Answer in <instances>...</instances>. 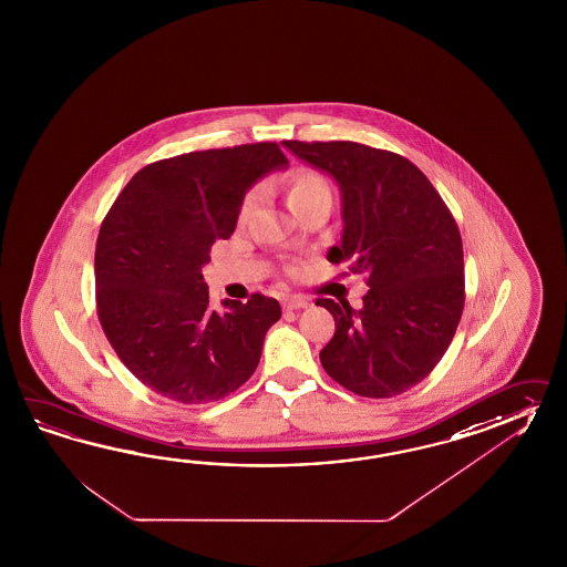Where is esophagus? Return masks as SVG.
<instances>
[{"label": "esophagus", "instance_id": "1", "mask_svg": "<svg viewBox=\"0 0 567 567\" xmlns=\"http://www.w3.org/2000/svg\"><path fill=\"white\" fill-rule=\"evenodd\" d=\"M305 307H309V299H305L301 295L289 297V299H285V302H282V309H287V311H292V309H305Z\"/></svg>", "mask_w": 567, "mask_h": 567}]
</instances>
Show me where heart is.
<instances>
[{
    "instance_id": "b5f03b06",
    "label": "heart",
    "mask_w": 567,
    "mask_h": 567,
    "mask_svg": "<svg viewBox=\"0 0 567 567\" xmlns=\"http://www.w3.org/2000/svg\"><path fill=\"white\" fill-rule=\"evenodd\" d=\"M317 199H331V187H329L326 176L319 175L311 168L295 171L287 181V202H289L290 209L295 212L302 205H309ZM256 202H258V190H250L244 195L238 209L239 224L248 221V217L256 207Z\"/></svg>"
}]
</instances>
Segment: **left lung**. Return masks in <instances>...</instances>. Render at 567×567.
Segmentation results:
<instances>
[{
	"label": "left lung",
	"mask_w": 567,
	"mask_h": 567,
	"mask_svg": "<svg viewBox=\"0 0 567 567\" xmlns=\"http://www.w3.org/2000/svg\"><path fill=\"white\" fill-rule=\"evenodd\" d=\"M285 148L338 181L343 234L331 265L364 275L362 309L317 299L336 319L319 352L343 389L391 399L431 374L464 311V248L452 212L415 164L358 142H299Z\"/></svg>",
	"instance_id": "obj_1"
}]
</instances>
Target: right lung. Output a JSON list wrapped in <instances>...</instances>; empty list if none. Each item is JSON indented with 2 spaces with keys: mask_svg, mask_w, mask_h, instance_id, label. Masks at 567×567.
I'll list each match as a JSON object with an SVG mask.
<instances>
[{
  "mask_svg": "<svg viewBox=\"0 0 567 567\" xmlns=\"http://www.w3.org/2000/svg\"><path fill=\"white\" fill-rule=\"evenodd\" d=\"M277 142L189 152L148 164L117 195L95 246V301L117 358L142 384L183 404L238 391L260 362L277 299L209 309L203 265L238 224L258 178L287 168Z\"/></svg>",
  "mask_w": 567,
  "mask_h": 567,
  "instance_id": "right-lung-1",
  "label": "right lung"
}]
</instances>
